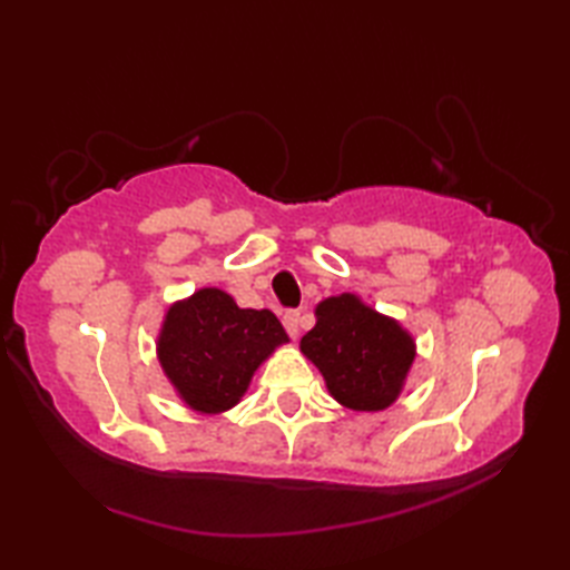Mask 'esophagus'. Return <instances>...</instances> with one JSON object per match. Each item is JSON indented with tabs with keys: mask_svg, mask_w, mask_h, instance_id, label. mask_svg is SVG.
<instances>
[{
	"mask_svg": "<svg viewBox=\"0 0 570 570\" xmlns=\"http://www.w3.org/2000/svg\"><path fill=\"white\" fill-rule=\"evenodd\" d=\"M284 328L296 341L298 333H301V313L298 311H286L284 313Z\"/></svg>",
	"mask_w": 570,
	"mask_h": 570,
	"instance_id": "34e87169",
	"label": "esophagus"
}]
</instances>
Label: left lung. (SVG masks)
Returning a JSON list of instances; mask_svg holds the SVG:
<instances>
[{"label":"left lung","mask_w":570,"mask_h":570,"mask_svg":"<svg viewBox=\"0 0 570 570\" xmlns=\"http://www.w3.org/2000/svg\"><path fill=\"white\" fill-rule=\"evenodd\" d=\"M301 353L321 370L335 402L382 411L402 392L416 345L394 318L355 294H341L316 306V325L301 337Z\"/></svg>","instance_id":"obj_1"}]
</instances>
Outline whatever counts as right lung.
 <instances>
[{"label": "right lung", "instance_id": "obj_1", "mask_svg": "<svg viewBox=\"0 0 570 570\" xmlns=\"http://www.w3.org/2000/svg\"><path fill=\"white\" fill-rule=\"evenodd\" d=\"M288 343L272 311L239 308L220 288H200L168 308L156 353L184 402L220 414L247 392L252 374Z\"/></svg>", "mask_w": 570, "mask_h": 570}]
</instances>
